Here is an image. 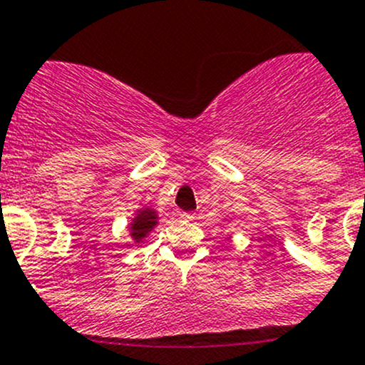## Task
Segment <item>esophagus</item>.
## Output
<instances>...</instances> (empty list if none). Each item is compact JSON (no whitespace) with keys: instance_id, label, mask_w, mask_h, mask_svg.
Returning a JSON list of instances; mask_svg holds the SVG:
<instances>
[{"instance_id":"34e87169","label":"esophagus","mask_w":365,"mask_h":365,"mask_svg":"<svg viewBox=\"0 0 365 365\" xmlns=\"http://www.w3.org/2000/svg\"><path fill=\"white\" fill-rule=\"evenodd\" d=\"M180 219H182V220H194V219H196V215H194V213H189V212H182V213H180Z\"/></svg>"}]
</instances>
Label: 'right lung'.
I'll use <instances>...</instances> for the list:
<instances>
[{
    "mask_svg": "<svg viewBox=\"0 0 365 365\" xmlns=\"http://www.w3.org/2000/svg\"><path fill=\"white\" fill-rule=\"evenodd\" d=\"M157 212L155 210H150V208H143L139 210L135 219L130 222V235L134 238V242H141L153 227L157 226Z\"/></svg>",
    "mask_w": 365,
    "mask_h": 365,
    "instance_id": "obj_1",
    "label": "right lung"
}]
</instances>
